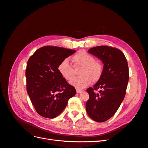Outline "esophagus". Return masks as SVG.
Listing matches in <instances>:
<instances>
[{
	"label": "esophagus",
	"mask_w": 148,
	"mask_h": 148,
	"mask_svg": "<svg viewBox=\"0 0 148 148\" xmlns=\"http://www.w3.org/2000/svg\"><path fill=\"white\" fill-rule=\"evenodd\" d=\"M83 92L82 90L77 89V93H81V92Z\"/></svg>",
	"instance_id": "34e87169"
}]
</instances>
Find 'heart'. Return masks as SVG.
Instances as JSON below:
<instances>
[{"label":"heart","instance_id":"obj_1","mask_svg":"<svg viewBox=\"0 0 148 148\" xmlns=\"http://www.w3.org/2000/svg\"><path fill=\"white\" fill-rule=\"evenodd\" d=\"M75 67L82 68L81 77L73 79L70 84L77 89H84L91 84L92 80L97 82L102 77L103 66L102 63L96 61L95 57L85 51H80L72 58ZM59 73L63 78L70 81L75 75L74 68L68 59L63 60L58 67Z\"/></svg>","mask_w":148,"mask_h":148}]
</instances>
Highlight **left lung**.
<instances>
[{
  "instance_id": "left-lung-1",
  "label": "left lung",
  "mask_w": 148,
  "mask_h": 148,
  "mask_svg": "<svg viewBox=\"0 0 148 148\" xmlns=\"http://www.w3.org/2000/svg\"><path fill=\"white\" fill-rule=\"evenodd\" d=\"M88 52L102 61L103 71L93 87L86 90L89 99L86 110L93 121L105 122L116 114L124 99L129 81L128 64L124 53L116 48L99 46ZM97 89L102 90L96 94L94 91Z\"/></svg>"
}]
</instances>
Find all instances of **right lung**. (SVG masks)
Here are the masks:
<instances>
[{
	"instance_id": "right-lung-1",
	"label": "right lung",
	"mask_w": 148,
	"mask_h": 148,
	"mask_svg": "<svg viewBox=\"0 0 148 148\" xmlns=\"http://www.w3.org/2000/svg\"><path fill=\"white\" fill-rule=\"evenodd\" d=\"M76 52L61 47L46 46L36 50L27 61V92L41 116L53 119L65 109L68 100L76 94L59 73V64Z\"/></svg>"
}]
</instances>
